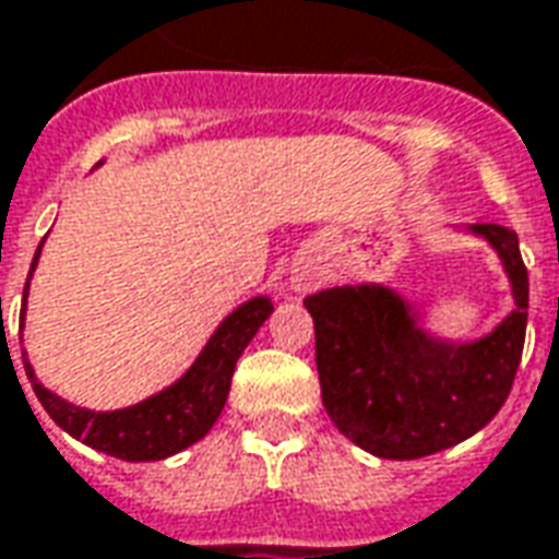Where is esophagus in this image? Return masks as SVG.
Masks as SVG:
<instances>
[{"mask_svg": "<svg viewBox=\"0 0 559 559\" xmlns=\"http://www.w3.org/2000/svg\"><path fill=\"white\" fill-rule=\"evenodd\" d=\"M314 284H318V275H314L311 269H302V272H296L294 275V287L296 290H302V294H306V290H311Z\"/></svg>", "mask_w": 559, "mask_h": 559, "instance_id": "esophagus-1", "label": "esophagus"}]
</instances>
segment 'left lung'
<instances>
[{
	"mask_svg": "<svg viewBox=\"0 0 559 559\" xmlns=\"http://www.w3.org/2000/svg\"><path fill=\"white\" fill-rule=\"evenodd\" d=\"M511 281L514 309L499 328L453 343L385 284H345L306 296L314 318L321 401L333 425L379 459H423L477 435L502 409L526 340L530 278L518 231L477 223Z\"/></svg>",
	"mask_w": 559,
	"mask_h": 559,
	"instance_id": "8db88e82",
	"label": "left lung"
}]
</instances>
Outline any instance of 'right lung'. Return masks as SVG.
<instances>
[{"label":"right lung","instance_id":"1","mask_svg":"<svg viewBox=\"0 0 559 559\" xmlns=\"http://www.w3.org/2000/svg\"><path fill=\"white\" fill-rule=\"evenodd\" d=\"M39 253L41 248L36 250L33 269L39 263ZM33 269H29V278H33ZM29 278H26V290H29ZM272 309L275 306L269 296H253L248 302H241L229 318H223V324L201 348L195 364L174 385L140 401L134 407L109 409V413L75 407L41 385L33 373V364L24 355L26 379L33 382V391H36L45 413L67 435L88 443L91 450H100V453L116 455L124 462H158V459H168V455L192 447L195 440H201L214 428L219 413L226 407V397H229L235 364L250 340L257 336V330L263 328Z\"/></svg>","mask_w":559,"mask_h":559}]
</instances>
